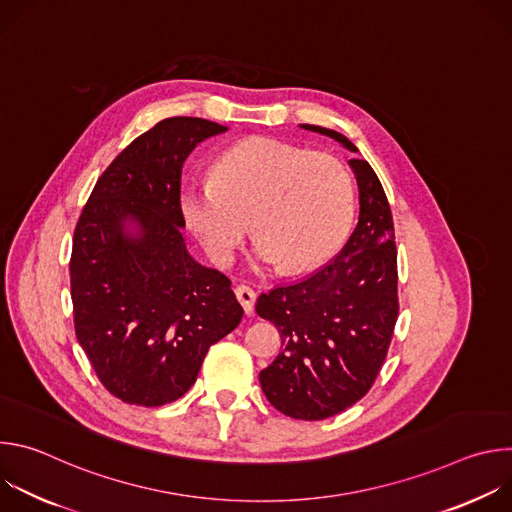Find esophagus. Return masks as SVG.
<instances>
[{
  "instance_id": "esophagus-1",
  "label": "esophagus",
  "mask_w": 512,
  "mask_h": 512,
  "mask_svg": "<svg viewBox=\"0 0 512 512\" xmlns=\"http://www.w3.org/2000/svg\"><path fill=\"white\" fill-rule=\"evenodd\" d=\"M235 296H237V300L241 302L245 314L251 316V314H253V306H255V298H257L255 291H253L249 285H237V287H235Z\"/></svg>"
}]
</instances>
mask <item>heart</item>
<instances>
[{"instance_id":"1","label":"heart","mask_w":512,"mask_h":512,"mask_svg":"<svg viewBox=\"0 0 512 512\" xmlns=\"http://www.w3.org/2000/svg\"><path fill=\"white\" fill-rule=\"evenodd\" d=\"M180 208L216 265L233 261L251 223L259 263L302 273L344 241L354 214V184L330 154L251 137L216 160L212 180L186 184Z\"/></svg>"}]
</instances>
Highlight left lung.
I'll list each match as a JSON object with an SVG mask.
<instances>
[{
  "instance_id": "obj_1",
  "label": "left lung",
  "mask_w": 512,
  "mask_h": 512,
  "mask_svg": "<svg viewBox=\"0 0 512 512\" xmlns=\"http://www.w3.org/2000/svg\"><path fill=\"white\" fill-rule=\"evenodd\" d=\"M328 135L346 150L342 133ZM358 184V225L342 251L310 277L273 287L257 300V314L273 322L281 352L259 373L269 403L287 417H332L373 387L399 316L397 249L385 190L367 160H348Z\"/></svg>"
}]
</instances>
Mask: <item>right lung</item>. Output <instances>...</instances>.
Here are the masks:
<instances>
[{
    "label": "right lung",
    "instance_id": "obj_1",
    "mask_svg": "<svg viewBox=\"0 0 512 512\" xmlns=\"http://www.w3.org/2000/svg\"><path fill=\"white\" fill-rule=\"evenodd\" d=\"M227 129L170 117L135 137L97 180L72 237L79 344L103 387L129 405L180 399L208 348L243 318L231 279L194 261L182 237V166Z\"/></svg>",
    "mask_w": 512,
    "mask_h": 512
}]
</instances>
